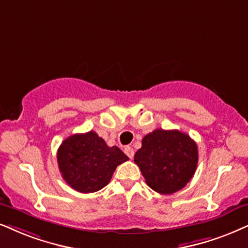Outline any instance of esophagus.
<instances>
[{
    "label": "esophagus",
    "mask_w": 248,
    "mask_h": 248,
    "mask_svg": "<svg viewBox=\"0 0 248 248\" xmlns=\"http://www.w3.org/2000/svg\"><path fill=\"white\" fill-rule=\"evenodd\" d=\"M124 153H126V155L129 156L130 159L134 158V150H133V147H131V146L124 147Z\"/></svg>",
    "instance_id": "34e87169"
}]
</instances>
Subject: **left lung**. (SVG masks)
<instances>
[{"label": "left lung", "instance_id": "8db88e82", "mask_svg": "<svg viewBox=\"0 0 248 248\" xmlns=\"http://www.w3.org/2000/svg\"><path fill=\"white\" fill-rule=\"evenodd\" d=\"M134 161L152 190L171 194L183 189L193 177L198 147L182 131L155 129L144 136Z\"/></svg>", "mask_w": 248, "mask_h": 248}]
</instances>
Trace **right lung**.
I'll return each instance as SVG.
<instances>
[{"instance_id": "1", "label": "right lung", "mask_w": 248, "mask_h": 248, "mask_svg": "<svg viewBox=\"0 0 248 248\" xmlns=\"http://www.w3.org/2000/svg\"><path fill=\"white\" fill-rule=\"evenodd\" d=\"M128 159L118 146H108L93 130L67 137L57 152L64 181L82 193L96 192L108 186L115 168Z\"/></svg>"}]
</instances>
